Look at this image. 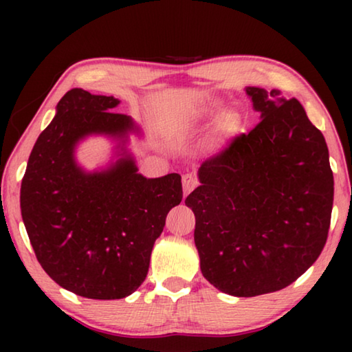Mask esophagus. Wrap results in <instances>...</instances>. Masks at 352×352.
Returning <instances> with one entry per match:
<instances>
[{"label": "esophagus", "mask_w": 352, "mask_h": 352, "mask_svg": "<svg viewBox=\"0 0 352 352\" xmlns=\"http://www.w3.org/2000/svg\"><path fill=\"white\" fill-rule=\"evenodd\" d=\"M197 184H199L197 177H194L192 174L183 175V192H184V195H188L190 190H194L195 188H197Z\"/></svg>", "instance_id": "esophagus-1"}]
</instances>
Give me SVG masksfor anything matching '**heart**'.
Instances as JSON below:
<instances>
[{
  "label": "heart",
  "mask_w": 352,
  "mask_h": 352,
  "mask_svg": "<svg viewBox=\"0 0 352 352\" xmlns=\"http://www.w3.org/2000/svg\"><path fill=\"white\" fill-rule=\"evenodd\" d=\"M217 111H211L210 115H216ZM239 124H241V119L239 115L234 111H226L222 115V118L219 119V126H217V136L219 138H223V136H230L233 135L234 132H237V129H239Z\"/></svg>",
  "instance_id": "obj_1"
}]
</instances>
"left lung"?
I'll use <instances>...</instances> for the list:
<instances>
[{"label":"left lung","mask_w":352,"mask_h":352,"mask_svg":"<svg viewBox=\"0 0 352 352\" xmlns=\"http://www.w3.org/2000/svg\"><path fill=\"white\" fill-rule=\"evenodd\" d=\"M261 121L199 169L194 211L200 269L214 287L256 296L296 281L323 250L333 175L323 133L295 98L248 88Z\"/></svg>","instance_id":"1"}]
</instances>
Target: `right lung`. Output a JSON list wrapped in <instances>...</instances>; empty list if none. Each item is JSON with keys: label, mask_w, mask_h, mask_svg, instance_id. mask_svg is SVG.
<instances>
[{"label": "right lung", "mask_w": 352, "mask_h": 352, "mask_svg": "<svg viewBox=\"0 0 352 352\" xmlns=\"http://www.w3.org/2000/svg\"><path fill=\"white\" fill-rule=\"evenodd\" d=\"M119 100L73 88L40 133L21 182L20 206L40 265L63 289L91 300H119L147 276L155 241L183 199L182 177L146 178L132 160L100 174L74 163L88 133L124 136L135 126Z\"/></svg>", "instance_id": "right-lung-1"}]
</instances>
